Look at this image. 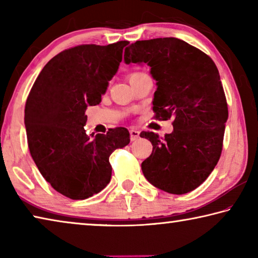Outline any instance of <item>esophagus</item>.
<instances>
[{"instance_id": "34e87169", "label": "esophagus", "mask_w": 258, "mask_h": 258, "mask_svg": "<svg viewBox=\"0 0 258 258\" xmlns=\"http://www.w3.org/2000/svg\"><path fill=\"white\" fill-rule=\"evenodd\" d=\"M130 135H131V141H137L140 137V132L135 128H131L130 130Z\"/></svg>"}]
</instances>
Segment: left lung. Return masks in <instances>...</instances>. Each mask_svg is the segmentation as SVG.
Listing matches in <instances>:
<instances>
[{"mask_svg":"<svg viewBox=\"0 0 258 258\" xmlns=\"http://www.w3.org/2000/svg\"><path fill=\"white\" fill-rule=\"evenodd\" d=\"M125 63H147L156 81L157 119L173 118V132L159 138L141 132L152 152L141 165L152 185L173 195L187 194L209 176L220 159L228 120L216 64L197 47L175 37L137 41L125 49Z\"/></svg>","mask_w":258,"mask_h":258,"instance_id":"8db88e82","label":"left lung"}]
</instances>
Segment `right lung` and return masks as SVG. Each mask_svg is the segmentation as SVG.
Masks as SVG:
<instances>
[{"label": "right lung", "instance_id": "1", "mask_svg": "<svg viewBox=\"0 0 258 258\" xmlns=\"http://www.w3.org/2000/svg\"><path fill=\"white\" fill-rule=\"evenodd\" d=\"M127 41L86 44L53 56L37 76L25 107L32 158L46 182L75 200L99 194L111 178L109 157L130 143L125 127L89 137L87 106H97L116 75Z\"/></svg>", "mask_w": 258, "mask_h": 258}]
</instances>
